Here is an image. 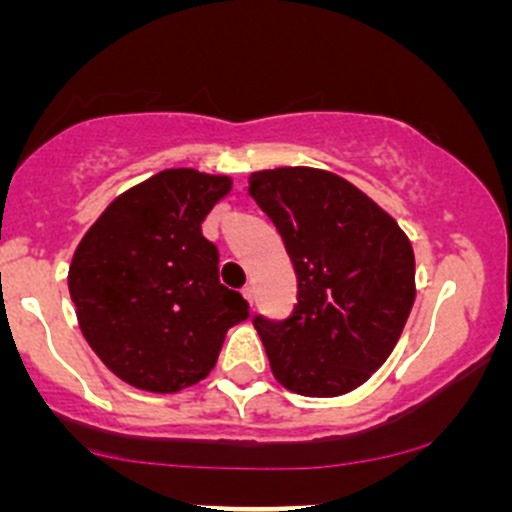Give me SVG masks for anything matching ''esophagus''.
<instances>
[{
  "label": "esophagus",
  "mask_w": 512,
  "mask_h": 512,
  "mask_svg": "<svg viewBox=\"0 0 512 512\" xmlns=\"http://www.w3.org/2000/svg\"><path fill=\"white\" fill-rule=\"evenodd\" d=\"M242 294H245V299H247V302H255V287H252V285H245V287H242Z\"/></svg>",
  "instance_id": "obj_1"
}]
</instances>
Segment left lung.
Listing matches in <instances>:
<instances>
[{
  "instance_id": "obj_1",
  "label": "left lung",
  "mask_w": 512,
  "mask_h": 512,
  "mask_svg": "<svg viewBox=\"0 0 512 512\" xmlns=\"http://www.w3.org/2000/svg\"><path fill=\"white\" fill-rule=\"evenodd\" d=\"M247 190L275 223L297 272L292 314L252 317L272 374L294 394H347L389 359L414 307L409 237L327 170H260Z\"/></svg>"
}]
</instances>
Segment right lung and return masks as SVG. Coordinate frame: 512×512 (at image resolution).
Returning a JSON list of instances; mask_svg holds the SVG:
<instances>
[{"label":"right lung","mask_w":512,"mask_h":512,"mask_svg":"<svg viewBox=\"0 0 512 512\" xmlns=\"http://www.w3.org/2000/svg\"><path fill=\"white\" fill-rule=\"evenodd\" d=\"M230 190L225 175L156 173L113 200L69 267L79 327L98 359L136 389L170 394L210 374L250 304L220 282L200 223Z\"/></svg>","instance_id":"add662e5"}]
</instances>
